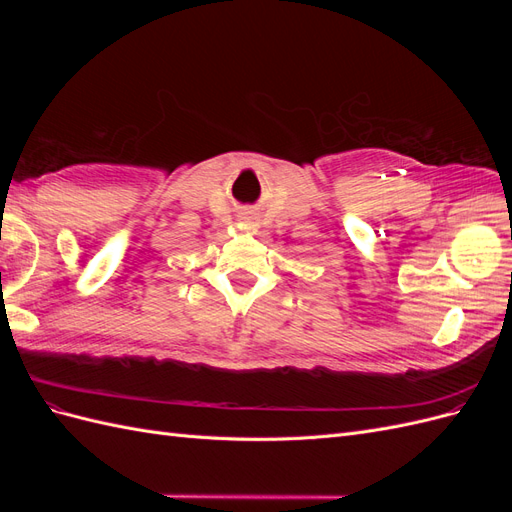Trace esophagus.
Wrapping results in <instances>:
<instances>
[{"label":"esophagus","instance_id":"obj_1","mask_svg":"<svg viewBox=\"0 0 512 512\" xmlns=\"http://www.w3.org/2000/svg\"><path fill=\"white\" fill-rule=\"evenodd\" d=\"M245 220H247V218H245Z\"/></svg>","mask_w":512,"mask_h":512}]
</instances>
